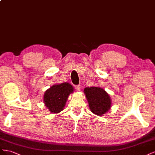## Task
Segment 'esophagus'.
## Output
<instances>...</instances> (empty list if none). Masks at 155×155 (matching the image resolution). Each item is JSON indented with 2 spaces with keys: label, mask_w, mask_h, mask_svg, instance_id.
Wrapping results in <instances>:
<instances>
[{
  "label": "esophagus",
  "mask_w": 155,
  "mask_h": 155,
  "mask_svg": "<svg viewBox=\"0 0 155 155\" xmlns=\"http://www.w3.org/2000/svg\"><path fill=\"white\" fill-rule=\"evenodd\" d=\"M75 87H76L77 90L80 91L81 90V84H78L77 86H75Z\"/></svg>",
  "instance_id": "esophagus-1"
}]
</instances>
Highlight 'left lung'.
I'll use <instances>...</instances> for the list:
<instances>
[{"label":"left lung","mask_w":155,"mask_h":155,"mask_svg":"<svg viewBox=\"0 0 155 155\" xmlns=\"http://www.w3.org/2000/svg\"><path fill=\"white\" fill-rule=\"evenodd\" d=\"M84 93L91 111L95 114H104L111 107V99L103 89L99 87H86Z\"/></svg>","instance_id":"left-lung-1"}]
</instances>
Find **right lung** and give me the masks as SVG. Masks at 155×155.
<instances>
[{
	"mask_svg": "<svg viewBox=\"0 0 155 155\" xmlns=\"http://www.w3.org/2000/svg\"><path fill=\"white\" fill-rule=\"evenodd\" d=\"M73 91V86L69 83L54 85L44 94V103L52 113H58L64 109L69 95Z\"/></svg>",
	"mask_w": 155,
	"mask_h": 155,
	"instance_id": "obj_1",
	"label": "right lung"
}]
</instances>
